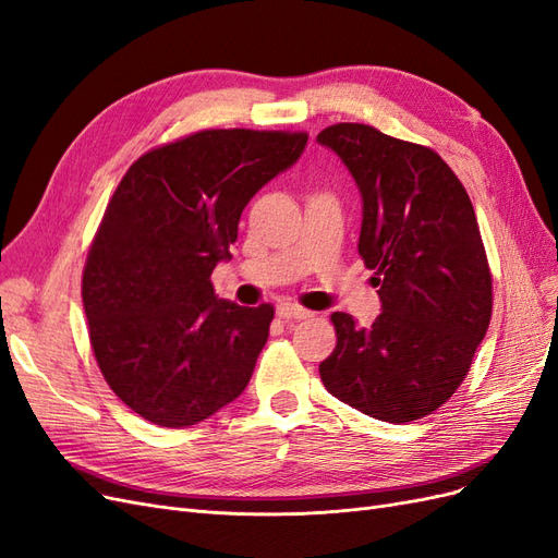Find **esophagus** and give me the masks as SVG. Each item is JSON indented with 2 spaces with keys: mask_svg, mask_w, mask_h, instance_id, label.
<instances>
[{
  "mask_svg": "<svg viewBox=\"0 0 558 558\" xmlns=\"http://www.w3.org/2000/svg\"><path fill=\"white\" fill-rule=\"evenodd\" d=\"M277 316L279 318H310L312 316V312L310 310H305V307H300V305H293V302H281V305L277 307Z\"/></svg>",
  "mask_w": 558,
  "mask_h": 558,
  "instance_id": "esophagus-1",
  "label": "esophagus"
}]
</instances>
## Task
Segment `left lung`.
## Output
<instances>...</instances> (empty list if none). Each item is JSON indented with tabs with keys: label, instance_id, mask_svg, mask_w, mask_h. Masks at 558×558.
Here are the masks:
<instances>
[{
	"label": "left lung",
	"instance_id": "obj_1",
	"mask_svg": "<svg viewBox=\"0 0 558 558\" xmlns=\"http://www.w3.org/2000/svg\"><path fill=\"white\" fill-rule=\"evenodd\" d=\"M316 142L335 150L363 199L359 253L381 314L369 328L335 312L337 344L318 365L337 400L388 424L435 412L465 379L492 320V272L463 183L433 148L363 123Z\"/></svg>",
	"mask_w": 558,
	"mask_h": 558
}]
</instances>
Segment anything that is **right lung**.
Instances as JSON below:
<instances>
[{
    "label": "right lung",
    "instance_id": "right-lung-1",
    "mask_svg": "<svg viewBox=\"0 0 558 558\" xmlns=\"http://www.w3.org/2000/svg\"><path fill=\"white\" fill-rule=\"evenodd\" d=\"M307 132L202 130L132 162L88 251L83 310L99 369L165 428L209 418L246 388L272 305L214 295L248 199L298 162Z\"/></svg>",
    "mask_w": 558,
    "mask_h": 558
}]
</instances>
